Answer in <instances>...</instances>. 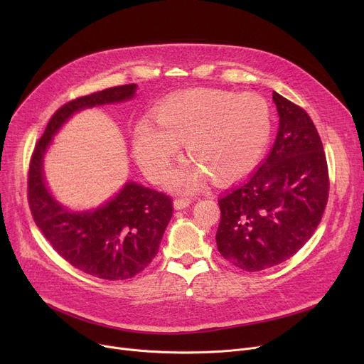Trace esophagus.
<instances>
[{
	"label": "esophagus",
	"mask_w": 364,
	"mask_h": 364,
	"mask_svg": "<svg viewBox=\"0 0 364 364\" xmlns=\"http://www.w3.org/2000/svg\"><path fill=\"white\" fill-rule=\"evenodd\" d=\"M190 203H192V200L187 199V198H180V199H176V200H174L176 209H184V208H187Z\"/></svg>",
	"instance_id": "esophagus-1"
}]
</instances>
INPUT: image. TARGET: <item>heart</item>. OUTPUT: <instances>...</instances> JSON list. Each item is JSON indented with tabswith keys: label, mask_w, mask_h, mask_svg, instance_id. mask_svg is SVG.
Wrapping results in <instances>:
<instances>
[{
	"label": "heart",
	"mask_w": 364,
	"mask_h": 364,
	"mask_svg": "<svg viewBox=\"0 0 364 364\" xmlns=\"http://www.w3.org/2000/svg\"><path fill=\"white\" fill-rule=\"evenodd\" d=\"M159 127L143 119L134 131V155L144 174L161 181L186 146L190 162L171 172L166 184L190 193L206 176L232 181L250 172L272 134L269 103L255 92L196 88L171 95L155 113Z\"/></svg>",
	"instance_id": "1"
}]
</instances>
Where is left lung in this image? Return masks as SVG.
Here are the masks:
<instances>
[{
    "label": "left lung",
    "instance_id": "1",
    "mask_svg": "<svg viewBox=\"0 0 364 364\" xmlns=\"http://www.w3.org/2000/svg\"><path fill=\"white\" fill-rule=\"evenodd\" d=\"M279 131L269 156L220 200V254L245 272L294 257L309 242L329 196L326 155L309 113L273 92Z\"/></svg>",
    "mask_w": 364,
    "mask_h": 364
}]
</instances>
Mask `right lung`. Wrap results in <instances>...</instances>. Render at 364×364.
Listing matches in <instances>:
<instances>
[{
	"label": "right lung",
	"instance_id": "right-lung-1",
	"mask_svg": "<svg viewBox=\"0 0 364 364\" xmlns=\"http://www.w3.org/2000/svg\"><path fill=\"white\" fill-rule=\"evenodd\" d=\"M136 90V84L112 87L63 105L47 124L29 164L28 200L35 224L75 269L106 280L131 279L155 258L172 217V199L128 181L102 206L75 213L50 193L43 164L53 137L73 113L131 100Z\"/></svg>",
	"mask_w": 364,
	"mask_h": 364
}]
</instances>
